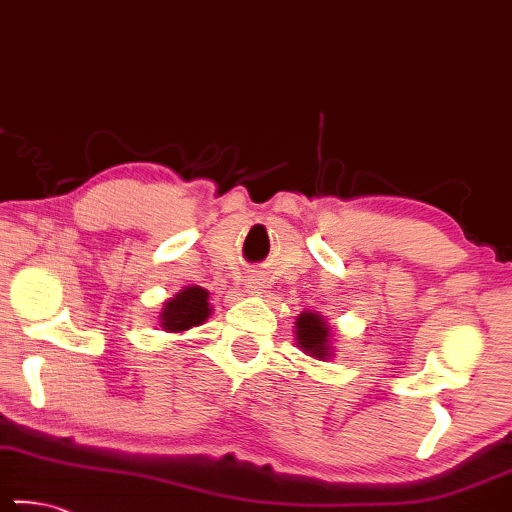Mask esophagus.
I'll return each mask as SVG.
<instances>
[{"label":"esophagus","instance_id":"1","mask_svg":"<svg viewBox=\"0 0 512 512\" xmlns=\"http://www.w3.org/2000/svg\"><path fill=\"white\" fill-rule=\"evenodd\" d=\"M249 288H251V291H254V288H256V286H254V281H251V286H249Z\"/></svg>","mask_w":512,"mask_h":512}]
</instances>
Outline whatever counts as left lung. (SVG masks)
Here are the masks:
<instances>
[{"mask_svg":"<svg viewBox=\"0 0 512 512\" xmlns=\"http://www.w3.org/2000/svg\"><path fill=\"white\" fill-rule=\"evenodd\" d=\"M295 337H298V344L305 353L321 360L330 358L328 328H325L323 318L314 314V311L298 316V321H295Z\"/></svg>","mask_w":512,"mask_h":512,"instance_id":"left-lung-1","label":"left lung"}]
</instances>
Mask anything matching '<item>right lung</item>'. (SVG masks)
I'll list each match as a JSON object with an SVG mask.
<instances>
[{"mask_svg": "<svg viewBox=\"0 0 512 512\" xmlns=\"http://www.w3.org/2000/svg\"><path fill=\"white\" fill-rule=\"evenodd\" d=\"M207 314H210L207 291L201 286H189L166 302V309L161 311V325L168 332H182L201 325Z\"/></svg>", "mask_w": 512, "mask_h": 512, "instance_id": "1", "label": "right lung"}]
</instances>
